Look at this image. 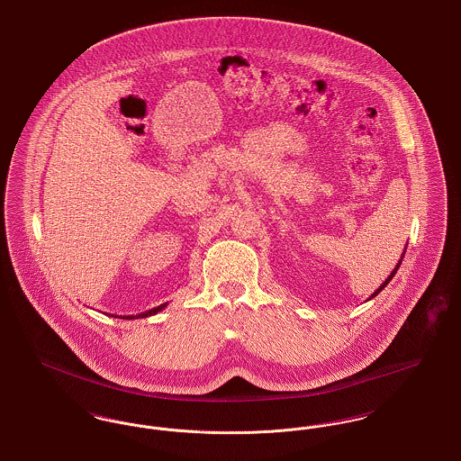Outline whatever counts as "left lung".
Listing matches in <instances>:
<instances>
[{"instance_id":"1","label":"left lung","mask_w":461,"mask_h":461,"mask_svg":"<svg viewBox=\"0 0 461 461\" xmlns=\"http://www.w3.org/2000/svg\"><path fill=\"white\" fill-rule=\"evenodd\" d=\"M404 250H406V249H404ZM402 258H404V252H402V256H401V259H399V263L395 264V267H394V269H393V273H391V275H389V276H387V278H385V282H384V284H382V285L378 286V288H376V290H375V292H373L372 297H370V299H373V297H375V295H378V294H380V292H382V290H384V288H385V286H387V284H389V282H391V280H393V278H394V275H395V273H397V269H399V266H401V263H402Z\"/></svg>"}]
</instances>
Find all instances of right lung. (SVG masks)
I'll list each match as a JSON object with an SVG mask.
<instances>
[{
	"label": "right lung",
	"mask_w": 461,
	"mask_h": 461,
	"mask_svg": "<svg viewBox=\"0 0 461 461\" xmlns=\"http://www.w3.org/2000/svg\"><path fill=\"white\" fill-rule=\"evenodd\" d=\"M166 306H167V303H166V304H160V306L154 307V309H150V311L140 312V314H136V316L132 314V316H124V318H126V320H134V318H136V320H138V318H149V316H152V314H157L158 311H162ZM112 316H113V314H112Z\"/></svg>",
	"instance_id": "1"
}]
</instances>
